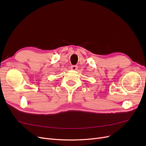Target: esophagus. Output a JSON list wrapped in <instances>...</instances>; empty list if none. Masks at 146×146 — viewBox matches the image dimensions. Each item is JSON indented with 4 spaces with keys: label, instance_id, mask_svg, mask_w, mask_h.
I'll list each match as a JSON object with an SVG mask.
<instances>
[{
    "label": "esophagus",
    "instance_id": "1",
    "mask_svg": "<svg viewBox=\"0 0 146 146\" xmlns=\"http://www.w3.org/2000/svg\"><path fill=\"white\" fill-rule=\"evenodd\" d=\"M70 69L73 70H76L78 69V66L77 65H72L70 66Z\"/></svg>",
    "mask_w": 146,
    "mask_h": 146
}]
</instances>
